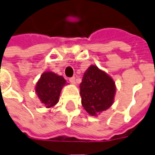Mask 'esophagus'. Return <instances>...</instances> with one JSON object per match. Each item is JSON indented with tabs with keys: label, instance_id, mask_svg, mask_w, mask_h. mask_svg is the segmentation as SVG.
Masks as SVG:
<instances>
[{
	"label": "esophagus",
	"instance_id": "1",
	"mask_svg": "<svg viewBox=\"0 0 155 155\" xmlns=\"http://www.w3.org/2000/svg\"><path fill=\"white\" fill-rule=\"evenodd\" d=\"M69 81H70V83L72 84H76V78L75 77H71L69 78Z\"/></svg>",
	"mask_w": 155,
	"mask_h": 155
}]
</instances>
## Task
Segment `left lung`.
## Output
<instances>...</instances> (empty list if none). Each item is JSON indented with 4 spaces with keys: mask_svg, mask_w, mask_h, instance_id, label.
Returning <instances> with one entry per match:
<instances>
[{
    "mask_svg": "<svg viewBox=\"0 0 155 155\" xmlns=\"http://www.w3.org/2000/svg\"><path fill=\"white\" fill-rule=\"evenodd\" d=\"M116 85L104 71L92 65L84 72L80 84L82 105L91 116L106 110L114 102Z\"/></svg>",
    "mask_w": 155,
    "mask_h": 155,
    "instance_id": "1",
    "label": "left lung"
}]
</instances>
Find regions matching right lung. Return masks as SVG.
I'll list each match as a JSON object with an SVG mask.
<instances>
[{
    "label": "right lung",
    "mask_w": 155,
    "mask_h": 155,
    "mask_svg": "<svg viewBox=\"0 0 155 155\" xmlns=\"http://www.w3.org/2000/svg\"><path fill=\"white\" fill-rule=\"evenodd\" d=\"M65 84L66 80L63 77L52 71H46L38 81L35 92L41 103L45 104L47 108H51L58 103L60 94Z\"/></svg>",
    "instance_id": "right-lung-1"
}]
</instances>
